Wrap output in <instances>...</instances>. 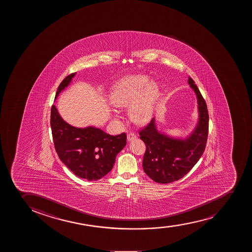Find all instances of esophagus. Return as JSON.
Wrapping results in <instances>:
<instances>
[{
	"mask_svg": "<svg viewBox=\"0 0 252 252\" xmlns=\"http://www.w3.org/2000/svg\"><path fill=\"white\" fill-rule=\"evenodd\" d=\"M137 138V135H135V133H129L127 135L128 141H132Z\"/></svg>",
	"mask_w": 252,
	"mask_h": 252,
	"instance_id": "1",
	"label": "esophagus"
}]
</instances>
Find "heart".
<instances>
[{
    "label": "heart",
    "instance_id": "heart-1",
    "mask_svg": "<svg viewBox=\"0 0 252 252\" xmlns=\"http://www.w3.org/2000/svg\"><path fill=\"white\" fill-rule=\"evenodd\" d=\"M159 94V87L155 80L145 75H129L122 78L113 86L110 102L114 107H128L130 120L136 124L150 122L155 112V103ZM118 119V115H113Z\"/></svg>",
    "mask_w": 252,
    "mask_h": 252
}]
</instances>
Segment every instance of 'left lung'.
Wrapping results in <instances>:
<instances>
[{"label": "left lung", "mask_w": 252, "mask_h": 252, "mask_svg": "<svg viewBox=\"0 0 252 252\" xmlns=\"http://www.w3.org/2000/svg\"><path fill=\"white\" fill-rule=\"evenodd\" d=\"M188 84L194 90L198 102L199 120L191 134L185 139L174 138L158 130L155 119L140 131V139L146 146L143 168L158 183L178 181L191 170L201 157L209 132V113L206 102L191 78Z\"/></svg>", "instance_id": "1"}]
</instances>
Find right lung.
I'll use <instances>...</instances> for the list:
<instances>
[{
	"instance_id": "right-lung-1",
	"label": "right lung",
	"mask_w": 252,
	"mask_h": 252,
	"mask_svg": "<svg viewBox=\"0 0 252 252\" xmlns=\"http://www.w3.org/2000/svg\"><path fill=\"white\" fill-rule=\"evenodd\" d=\"M75 73L61 83L55 98L70 85ZM51 128L55 150L62 162L71 172L89 181L104 177L112 169L117 154L126 145V135H109L94 126L75 127L58 113L55 105L51 109Z\"/></svg>"
}]
</instances>
